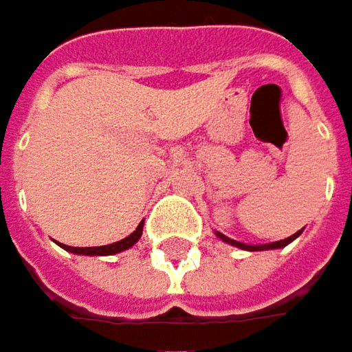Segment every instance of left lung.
I'll list each match as a JSON object with an SVG mask.
<instances>
[{
	"mask_svg": "<svg viewBox=\"0 0 352 352\" xmlns=\"http://www.w3.org/2000/svg\"><path fill=\"white\" fill-rule=\"evenodd\" d=\"M300 232H302V230L294 232V234H292V236H289V239L276 240V242H268V244H244V242L228 239V236H224L222 232L214 230V234L222 240V242H226V244H230V246H236V248H242V250H250V252H256V250H276V248H285V246H287V244H290V242L296 239V236H300Z\"/></svg>",
	"mask_w": 352,
	"mask_h": 352,
	"instance_id": "left-lung-1",
	"label": "left lung"
}]
</instances>
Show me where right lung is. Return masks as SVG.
Returning a JSON list of instances; mask_svg holds the SVG:
<instances>
[{"label":"right lung","mask_w":352,"mask_h":352,"mask_svg":"<svg viewBox=\"0 0 352 352\" xmlns=\"http://www.w3.org/2000/svg\"><path fill=\"white\" fill-rule=\"evenodd\" d=\"M142 228H144V222H140L138 228L130 236L118 240L113 244H106V246H88V248H78V246H67V244H60V246H62L63 250H67V252L82 254V256H112V254H118V252H124V250L132 248L140 240V236H142Z\"/></svg>","instance_id":"obj_1"}]
</instances>
